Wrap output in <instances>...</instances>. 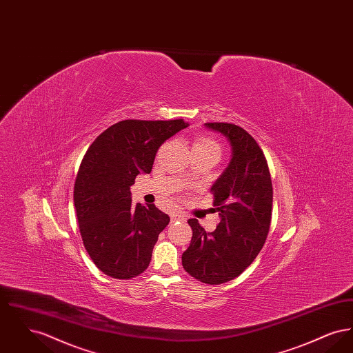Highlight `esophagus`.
<instances>
[{
	"label": "esophagus",
	"mask_w": 353,
	"mask_h": 353,
	"mask_svg": "<svg viewBox=\"0 0 353 353\" xmlns=\"http://www.w3.org/2000/svg\"><path fill=\"white\" fill-rule=\"evenodd\" d=\"M170 219H172V222H174V221L184 219V217H183V216H180V214H172V216H170Z\"/></svg>",
	"instance_id": "34e87169"
}]
</instances>
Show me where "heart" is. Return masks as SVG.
Here are the masks:
<instances>
[{
  "mask_svg": "<svg viewBox=\"0 0 353 353\" xmlns=\"http://www.w3.org/2000/svg\"><path fill=\"white\" fill-rule=\"evenodd\" d=\"M193 148H208V150H217V151H219L217 144H216L213 140H209V139H205V137L197 139V140L194 141Z\"/></svg>",
  "mask_w": 353,
  "mask_h": 353,
  "instance_id": "1",
  "label": "heart"
}]
</instances>
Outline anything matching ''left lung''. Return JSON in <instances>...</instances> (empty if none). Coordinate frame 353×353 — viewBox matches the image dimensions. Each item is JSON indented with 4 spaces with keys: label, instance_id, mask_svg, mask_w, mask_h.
<instances>
[{
    "label": "left lung",
    "instance_id": "1",
    "mask_svg": "<svg viewBox=\"0 0 353 353\" xmlns=\"http://www.w3.org/2000/svg\"><path fill=\"white\" fill-rule=\"evenodd\" d=\"M230 144L232 159L212 185L219 226L206 233L196 219L183 266L193 278L208 285H221L242 274L262 250L271 222L272 185L266 157L243 128L229 123H205Z\"/></svg>",
    "mask_w": 353,
    "mask_h": 353
}]
</instances>
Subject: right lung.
<instances>
[{
  "label": "right lung",
  "instance_id": "right-lung-1",
  "mask_svg": "<svg viewBox=\"0 0 353 353\" xmlns=\"http://www.w3.org/2000/svg\"><path fill=\"white\" fill-rule=\"evenodd\" d=\"M189 124L177 120H123L85 152L74 185V205L84 248L108 276L131 279L151 262L168 214L153 203H132L137 174L151 173L160 145Z\"/></svg>",
  "mask_w": 353,
  "mask_h": 353
}]
</instances>
